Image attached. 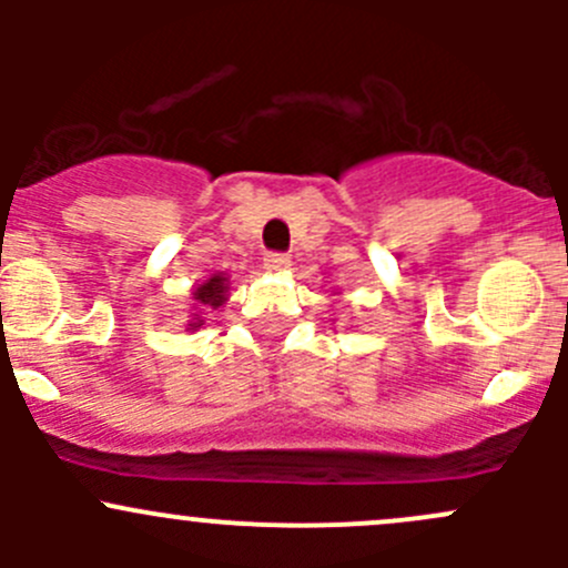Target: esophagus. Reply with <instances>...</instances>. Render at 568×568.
Returning a JSON list of instances; mask_svg holds the SVG:
<instances>
[{"mask_svg":"<svg viewBox=\"0 0 568 568\" xmlns=\"http://www.w3.org/2000/svg\"><path fill=\"white\" fill-rule=\"evenodd\" d=\"M263 266H266L268 272H283V268L291 266V257L285 255V252H266V255H263Z\"/></svg>","mask_w":568,"mask_h":568,"instance_id":"34e87169","label":"esophagus"}]
</instances>
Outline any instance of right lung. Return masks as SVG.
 <instances>
[{
  "label": "right lung",
  "instance_id": "add662e5",
  "mask_svg": "<svg viewBox=\"0 0 568 568\" xmlns=\"http://www.w3.org/2000/svg\"><path fill=\"white\" fill-rule=\"evenodd\" d=\"M225 291H227V280L222 277V274H214V277L211 280H205L203 285H200L197 291H194V300L200 302V305H209V307H220L222 302H225ZM203 324V321H192V329L194 326H200Z\"/></svg>",
  "mask_w": 568,
  "mask_h": 568
}]
</instances>
